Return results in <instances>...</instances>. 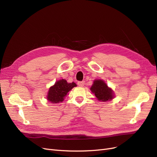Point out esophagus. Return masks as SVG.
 Listing matches in <instances>:
<instances>
[{
    "label": "esophagus",
    "mask_w": 157,
    "mask_h": 157,
    "mask_svg": "<svg viewBox=\"0 0 157 157\" xmlns=\"http://www.w3.org/2000/svg\"><path fill=\"white\" fill-rule=\"evenodd\" d=\"M77 84L79 86H83L84 85V81H79L77 82Z\"/></svg>",
    "instance_id": "34e87169"
}]
</instances>
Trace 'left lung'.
<instances>
[{"label": "left lung", "mask_w": 157, "mask_h": 157, "mask_svg": "<svg viewBox=\"0 0 157 157\" xmlns=\"http://www.w3.org/2000/svg\"><path fill=\"white\" fill-rule=\"evenodd\" d=\"M90 90L99 101L111 100L114 97L112 90L108 88L107 85L102 80H95Z\"/></svg>", "instance_id": "8db88e82"}]
</instances>
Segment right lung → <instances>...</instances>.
Segmentation results:
<instances>
[{
    "label": "right lung",
    "mask_w": 157,
    "mask_h": 157,
    "mask_svg": "<svg viewBox=\"0 0 157 157\" xmlns=\"http://www.w3.org/2000/svg\"><path fill=\"white\" fill-rule=\"evenodd\" d=\"M75 86H77V84L73 82L68 83L66 80H59L55 83L53 86L50 88L47 99L52 103L63 101L67 94Z\"/></svg>",
    "instance_id": "right-lung-1"
}]
</instances>
